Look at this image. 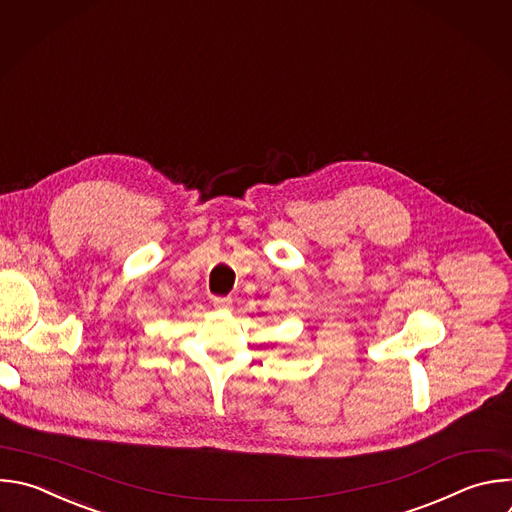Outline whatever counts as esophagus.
Wrapping results in <instances>:
<instances>
[{
  "label": "esophagus",
  "instance_id": "esophagus-1",
  "mask_svg": "<svg viewBox=\"0 0 512 512\" xmlns=\"http://www.w3.org/2000/svg\"><path fill=\"white\" fill-rule=\"evenodd\" d=\"M213 305H215V309H219V311H231V309H233L231 297H215V299H213Z\"/></svg>",
  "mask_w": 512,
  "mask_h": 512
}]
</instances>
